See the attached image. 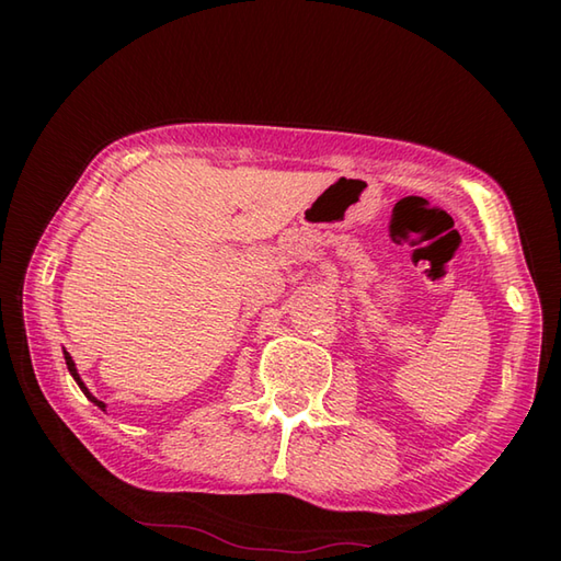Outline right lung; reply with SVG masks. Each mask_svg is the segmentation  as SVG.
I'll list each match as a JSON object with an SVG mask.
<instances>
[{"mask_svg": "<svg viewBox=\"0 0 561 561\" xmlns=\"http://www.w3.org/2000/svg\"><path fill=\"white\" fill-rule=\"evenodd\" d=\"M65 362H67V368H69V374H71V378H75L77 380V386L81 388V392H83V396H87L93 404H96V408H101L103 412H105V402H101L99 398H93L91 396V390L87 388V386H83V380H81V376H79V371H77V364H75V359H71V356H69V352H65Z\"/></svg>", "mask_w": 561, "mask_h": 561, "instance_id": "right-lung-1", "label": "right lung"}]
</instances>
